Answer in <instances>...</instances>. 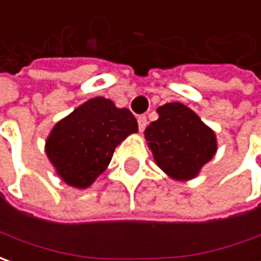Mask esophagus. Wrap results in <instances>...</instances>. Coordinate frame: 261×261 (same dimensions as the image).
<instances>
[{
  "mask_svg": "<svg viewBox=\"0 0 261 261\" xmlns=\"http://www.w3.org/2000/svg\"><path fill=\"white\" fill-rule=\"evenodd\" d=\"M146 125H148V120H146V116H139L138 117V127H139V130L141 132H144L145 130Z\"/></svg>",
  "mask_w": 261,
  "mask_h": 261,
  "instance_id": "obj_1",
  "label": "esophagus"
}]
</instances>
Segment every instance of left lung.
<instances>
[{"label":"left lung","instance_id":"8db88e82","mask_svg":"<svg viewBox=\"0 0 261 261\" xmlns=\"http://www.w3.org/2000/svg\"><path fill=\"white\" fill-rule=\"evenodd\" d=\"M158 120L145 129L156 166L175 180H190L216 152L215 134L181 103L158 107Z\"/></svg>","mask_w":261,"mask_h":261}]
</instances>
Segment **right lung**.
<instances>
[{"mask_svg": "<svg viewBox=\"0 0 261 261\" xmlns=\"http://www.w3.org/2000/svg\"><path fill=\"white\" fill-rule=\"evenodd\" d=\"M138 132L135 116L95 97L58 122L46 141V154L66 185L86 189L109 166L115 148Z\"/></svg>", "mask_w": 261, "mask_h": 261, "instance_id": "add662e5", "label": "right lung"}]
</instances>
